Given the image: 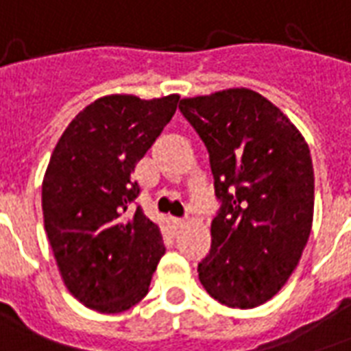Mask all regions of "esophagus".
Wrapping results in <instances>:
<instances>
[{"label":"esophagus","instance_id":"1","mask_svg":"<svg viewBox=\"0 0 351 351\" xmlns=\"http://www.w3.org/2000/svg\"><path fill=\"white\" fill-rule=\"evenodd\" d=\"M173 225H175V228H180L186 225V219L184 217H173Z\"/></svg>","mask_w":351,"mask_h":351}]
</instances>
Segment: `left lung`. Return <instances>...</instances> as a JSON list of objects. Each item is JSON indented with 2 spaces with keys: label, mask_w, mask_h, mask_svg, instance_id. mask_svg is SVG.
Listing matches in <instances>:
<instances>
[{
  "label": "left lung",
  "mask_w": 351,
  "mask_h": 351,
  "mask_svg": "<svg viewBox=\"0 0 351 351\" xmlns=\"http://www.w3.org/2000/svg\"><path fill=\"white\" fill-rule=\"evenodd\" d=\"M178 110L208 150L219 201L199 279L227 307H258L288 281L311 234L307 143L279 108L251 89L184 98Z\"/></svg>",
  "instance_id": "1"
}]
</instances>
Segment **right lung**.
Masks as SVG:
<instances>
[{
  "label": "right lung",
  "mask_w": 351,
  "mask_h": 351,
  "mask_svg": "<svg viewBox=\"0 0 351 351\" xmlns=\"http://www.w3.org/2000/svg\"><path fill=\"white\" fill-rule=\"evenodd\" d=\"M178 98H98L53 149L43 182L44 227L70 294L93 311L115 314L139 303L165 253L162 230L136 202L141 186L132 173Z\"/></svg>",
  "instance_id": "obj_1"
}]
</instances>
